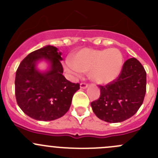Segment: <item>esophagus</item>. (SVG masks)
Returning <instances> with one entry per match:
<instances>
[{"label": "esophagus", "mask_w": 158, "mask_h": 158, "mask_svg": "<svg viewBox=\"0 0 158 158\" xmlns=\"http://www.w3.org/2000/svg\"><path fill=\"white\" fill-rule=\"evenodd\" d=\"M88 87V84L85 83V82H81L80 83V88L81 89H85Z\"/></svg>", "instance_id": "esophagus-1"}]
</instances>
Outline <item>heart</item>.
I'll return each instance as SVG.
<instances>
[{
	"instance_id": "obj_1",
	"label": "heart",
	"mask_w": 158,
	"mask_h": 158,
	"mask_svg": "<svg viewBox=\"0 0 158 158\" xmlns=\"http://www.w3.org/2000/svg\"><path fill=\"white\" fill-rule=\"evenodd\" d=\"M123 63L122 53L118 49L85 48L72 57V62L65 63L66 71L73 76L89 71V76L95 82L107 84L112 82L120 73Z\"/></svg>"
}]
</instances>
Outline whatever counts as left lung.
Wrapping results in <instances>:
<instances>
[{
	"label": "left lung",
	"mask_w": 158,
	"mask_h": 158,
	"mask_svg": "<svg viewBox=\"0 0 158 158\" xmlns=\"http://www.w3.org/2000/svg\"><path fill=\"white\" fill-rule=\"evenodd\" d=\"M146 76L144 66L137 59L127 60L117 79L99 85V98L91 103L95 115L109 123L124 122L133 116L144 102Z\"/></svg>",
	"instance_id": "8db88e82"
}]
</instances>
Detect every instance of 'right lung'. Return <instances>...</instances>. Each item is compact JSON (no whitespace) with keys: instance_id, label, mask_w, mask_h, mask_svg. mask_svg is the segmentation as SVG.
Listing matches in <instances>:
<instances>
[{"instance_id":"obj_1","label":"right lung","mask_w":158,"mask_h":158,"mask_svg":"<svg viewBox=\"0 0 158 158\" xmlns=\"http://www.w3.org/2000/svg\"><path fill=\"white\" fill-rule=\"evenodd\" d=\"M58 48L47 46L28 54L16 72L15 96L17 105L30 118L39 121L60 118L69 111L79 83H73L63 75ZM49 60L51 70L40 73L35 69L36 61Z\"/></svg>"}]
</instances>
